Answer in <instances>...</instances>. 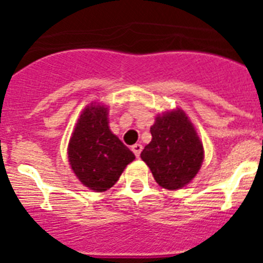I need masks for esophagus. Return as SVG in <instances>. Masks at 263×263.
<instances>
[{"label": "esophagus", "instance_id": "34e87169", "mask_svg": "<svg viewBox=\"0 0 263 263\" xmlns=\"http://www.w3.org/2000/svg\"><path fill=\"white\" fill-rule=\"evenodd\" d=\"M132 152L134 153V155H136L137 158H139V155H141V152H142V145H139V143H136V145L132 146Z\"/></svg>", "mask_w": 263, "mask_h": 263}]
</instances>
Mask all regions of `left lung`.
<instances>
[{
  "label": "left lung",
  "instance_id": "obj_1",
  "mask_svg": "<svg viewBox=\"0 0 263 263\" xmlns=\"http://www.w3.org/2000/svg\"><path fill=\"white\" fill-rule=\"evenodd\" d=\"M152 142L141 158L152 170L155 182L166 190L184 187L200 170L204 147L194 125L182 109L158 116L150 127Z\"/></svg>",
  "mask_w": 263,
  "mask_h": 263
}]
</instances>
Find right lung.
I'll list each match as a JSON object with an SVG mask.
<instances>
[{
    "mask_svg": "<svg viewBox=\"0 0 263 263\" xmlns=\"http://www.w3.org/2000/svg\"><path fill=\"white\" fill-rule=\"evenodd\" d=\"M134 154L109 129L108 108L92 103L81 111L68 143V162L78 179L92 191L116 184Z\"/></svg>",
    "mask_w": 263,
    "mask_h": 263,
    "instance_id": "add662e5",
    "label": "right lung"
}]
</instances>
